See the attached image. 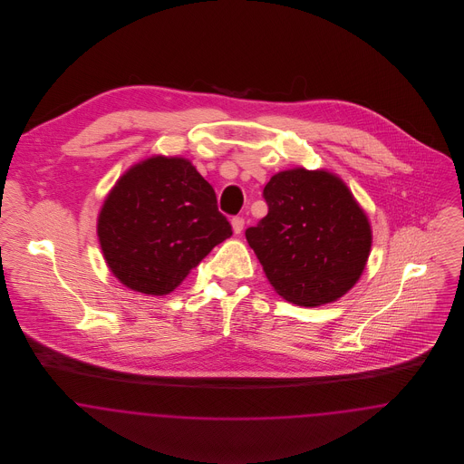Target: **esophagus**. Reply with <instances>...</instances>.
Instances as JSON below:
<instances>
[{
	"label": "esophagus",
	"instance_id": "1",
	"mask_svg": "<svg viewBox=\"0 0 464 464\" xmlns=\"http://www.w3.org/2000/svg\"><path fill=\"white\" fill-rule=\"evenodd\" d=\"M231 226H233L235 235H240L243 231V226H245V219L243 218H233L231 219Z\"/></svg>",
	"mask_w": 464,
	"mask_h": 464
}]
</instances>
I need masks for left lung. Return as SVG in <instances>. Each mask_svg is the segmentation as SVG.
I'll use <instances>...</instances> for the list:
<instances>
[{
	"label": "left lung",
	"mask_w": 464,
	"mask_h": 464,
	"mask_svg": "<svg viewBox=\"0 0 464 464\" xmlns=\"http://www.w3.org/2000/svg\"><path fill=\"white\" fill-rule=\"evenodd\" d=\"M267 216L245 231L275 290L299 306L337 301L358 282L372 231L348 186L331 172L292 169L269 179Z\"/></svg>",
	"instance_id": "left-lung-1"
}]
</instances>
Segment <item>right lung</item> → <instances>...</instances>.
<instances>
[{
  "label": "right lung",
  "mask_w": 464,
  "mask_h": 464,
  "mask_svg": "<svg viewBox=\"0 0 464 464\" xmlns=\"http://www.w3.org/2000/svg\"><path fill=\"white\" fill-rule=\"evenodd\" d=\"M97 235L123 285L165 295L233 231L214 188L191 161L153 156L118 179L101 208Z\"/></svg>",
  "instance_id": "obj_1"
}]
</instances>
